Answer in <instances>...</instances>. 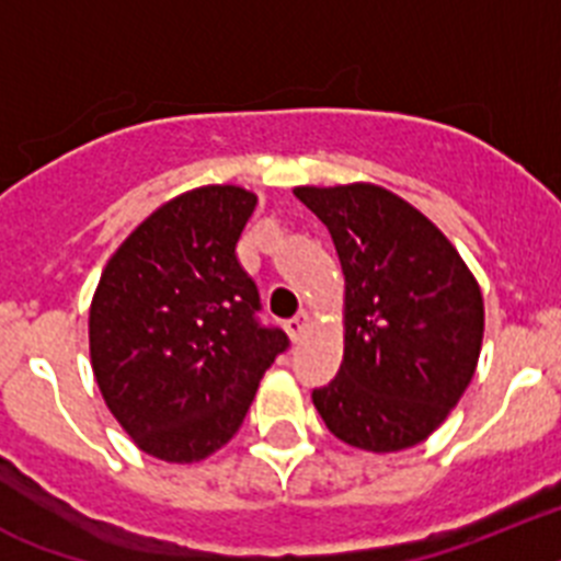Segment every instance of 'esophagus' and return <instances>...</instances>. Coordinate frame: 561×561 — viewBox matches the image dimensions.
Masks as SVG:
<instances>
[{"label": "esophagus", "mask_w": 561, "mask_h": 561, "mask_svg": "<svg viewBox=\"0 0 561 561\" xmlns=\"http://www.w3.org/2000/svg\"><path fill=\"white\" fill-rule=\"evenodd\" d=\"M308 328H310V316L305 313V310H299V313H296L294 319H287V324H285V330L290 333V339L294 341H299L301 335L308 333Z\"/></svg>", "instance_id": "obj_1"}]
</instances>
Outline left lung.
<instances>
[{
	"instance_id": "1",
	"label": "left lung",
	"mask_w": 561,
	"mask_h": 561,
	"mask_svg": "<svg viewBox=\"0 0 561 561\" xmlns=\"http://www.w3.org/2000/svg\"><path fill=\"white\" fill-rule=\"evenodd\" d=\"M344 271V362L313 389L321 421L364 451L426 440L474 378L483 294L440 228L373 183L299 186Z\"/></svg>"
}]
</instances>
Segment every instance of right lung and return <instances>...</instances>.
I'll return each instance as SVG.
<instances>
[{
    "instance_id": "obj_1",
    "label": "right lung",
    "mask_w": 561,
    "mask_h": 561,
    "mask_svg": "<svg viewBox=\"0 0 561 561\" xmlns=\"http://www.w3.org/2000/svg\"><path fill=\"white\" fill-rule=\"evenodd\" d=\"M253 208L240 186L180 194L121 242L95 287L92 373L115 421L158 460L222 449L290 344L260 324V290L237 260Z\"/></svg>"
}]
</instances>
